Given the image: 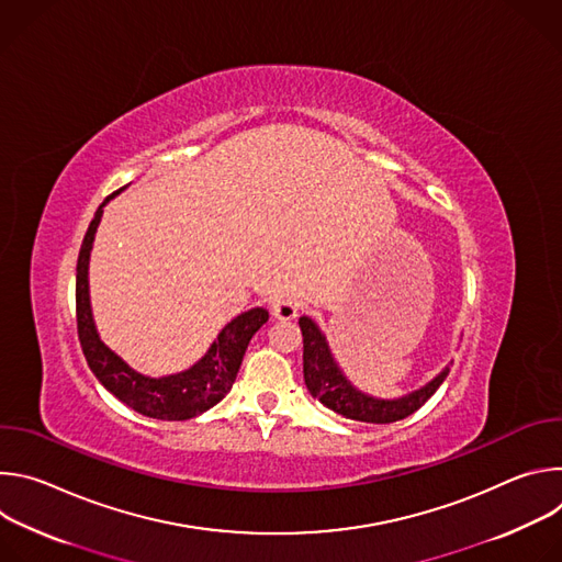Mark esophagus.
<instances>
[{
    "mask_svg": "<svg viewBox=\"0 0 562 562\" xmlns=\"http://www.w3.org/2000/svg\"><path fill=\"white\" fill-rule=\"evenodd\" d=\"M271 313L273 317L278 319H293L297 315V302L289 300V297H282V300H276L271 304Z\"/></svg>",
    "mask_w": 562,
    "mask_h": 562,
    "instance_id": "obj_1",
    "label": "esophagus"
}]
</instances>
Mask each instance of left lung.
I'll return each mask as SVG.
<instances>
[{"label": "left lung", "instance_id": "left-lung-1", "mask_svg": "<svg viewBox=\"0 0 562 562\" xmlns=\"http://www.w3.org/2000/svg\"><path fill=\"white\" fill-rule=\"evenodd\" d=\"M300 331L304 342L302 364H304V384L313 397H317L327 409L360 423L373 425H389L395 420H403L418 412L427 400L436 393V389L445 382L449 369L436 375L427 386L400 397V400H375L364 395L362 391L353 389L351 382L342 375L338 364L331 358L325 336L319 334L313 319L300 317Z\"/></svg>", "mask_w": 562, "mask_h": 562}]
</instances>
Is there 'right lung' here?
I'll use <instances>...</instances> for the list:
<instances>
[{
  "mask_svg": "<svg viewBox=\"0 0 562 562\" xmlns=\"http://www.w3.org/2000/svg\"><path fill=\"white\" fill-rule=\"evenodd\" d=\"M106 200L95 211V217L91 220L85 235L82 249H79L77 256L75 315L79 345H82L85 358L95 378L133 412L157 420L195 418L217 405L231 391L237 369L243 364L245 351L254 334L269 319V311L256 306L231 319L217 336V340L211 345L209 353L189 371L169 378H146L133 371L100 340L89 304V256Z\"/></svg>",
  "mask_w": 562,
  "mask_h": 562,
  "instance_id": "add662e5",
  "label": "right lung"
}]
</instances>
